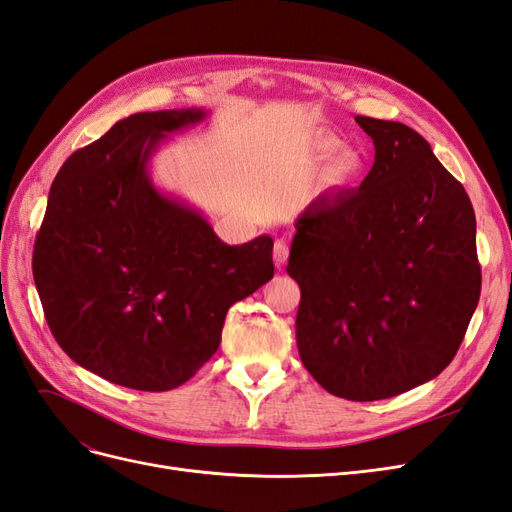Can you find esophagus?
<instances>
[{"label": "esophagus", "mask_w": 512, "mask_h": 512, "mask_svg": "<svg viewBox=\"0 0 512 512\" xmlns=\"http://www.w3.org/2000/svg\"><path fill=\"white\" fill-rule=\"evenodd\" d=\"M273 260L277 267H284L288 260V243L284 239H277L273 245Z\"/></svg>", "instance_id": "obj_1"}]
</instances>
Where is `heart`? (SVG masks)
Masks as SVG:
<instances>
[{"label": "heart", "instance_id": "heart-1", "mask_svg": "<svg viewBox=\"0 0 512 512\" xmlns=\"http://www.w3.org/2000/svg\"><path fill=\"white\" fill-rule=\"evenodd\" d=\"M344 147H346L344 141H339V138H335V136H318V138H314V141L307 143L305 156H307L309 164L320 166L324 162L333 160ZM365 168H367V162H365L363 153L356 149H348L333 162V166L329 170V183L348 185V183L359 181L365 175Z\"/></svg>", "mask_w": 512, "mask_h": 512}]
</instances>
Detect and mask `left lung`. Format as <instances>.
Listing matches in <instances>:
<instances>
[{
  "label": "left lung",
  "instance_id": "1",
  "mask_svg": "<svg viewBox=\"0 0 512 512\" xmlns=\"http://www.w3.org/2000/svg\"><path fill=\"white\" fill-rule=\"evenodd\" d=\"M376 147L359 190L320 194L294 222L297 348L337 397L406 393L453 361L480 297L463 185L399 121L356 117Z\"/></svg>",
  "mask_w": 512,
  "mask_h": 512
}]
</instances>
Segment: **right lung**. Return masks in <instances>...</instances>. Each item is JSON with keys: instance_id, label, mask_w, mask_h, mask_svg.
<instances>
[{"instance_id": "add662e5", "label": "right lung", "mask_w": 512, "mask_h": 512, "mask_svg": "<svg viewBox=\"0 0 512 512\" xmlns=\"http://www.w3.org/2000/svg\"><path fill=\"white\" fill-rule=\"evenodd\" d=\"M207 108L136 113L59 168L34 245L46 322L70 359L108 382L160 393L218 350L230 305L273 277V239L228 245L162 192L149 164Z\"/></svg>"}]
</instances>
